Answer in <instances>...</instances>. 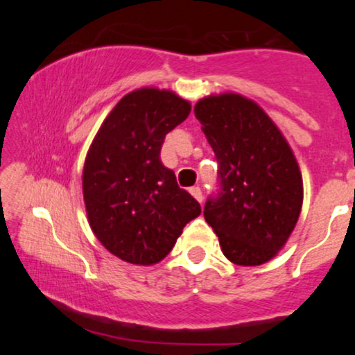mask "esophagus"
Instances as JSON below:
<instances>
[{"mask_svg":"<svg viewBox=\"0 0 355 355\" xmlns=\"http://www.w3.org/2000/svg\"><path fill=\"white\" fill-rule=\"evenodd\" d=\"M191 193L196 198L197 202H203V193H202V189L200 187H191Z\"/></svg>","mask_w":355,"mask_h":355,"instance_id":"obj_1","label":"esophagus"}]
</instances>
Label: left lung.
<instances>
[{
    "instance_id": "left-lung-1",
    "label": "left lung",
    "mask_w": 355,
    "mask_h": 355,
    "mask_svg": "<svg viewBox=\"0 0 355 355\" xmlns=\"http://www.w3.org/2000/svg\"><path fill=\"white\" fill-rule=\"evenodd\" d=\"M193 113L220 166V191L205 203V221L232 263H265L283 249L302 208L293 150L270 116L242 95L205 96Z\"/></svg>"
}]
</instances>
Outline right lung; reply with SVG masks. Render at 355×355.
Returning <instances> with one entry per match:
<instances>
[{
  "instance_id": "add662e5",
  "label": "right lung",
  "mask_w": 355,
  "mask_h": 355,
  "mask_svg": "<svg viewBox=\"0 0 355 355\" xmlns=\"http://www.w3.org/2000/svg\"><path fill=\"white\" fill-rule=\"evenodd\" d=\"M189 113L191 103L171 90L137 89L111 110L87 153L82 191L90 227L128 263L162 261L200 215V203L159 159L166 134Z\"/></svg>"
}]
</instances>
